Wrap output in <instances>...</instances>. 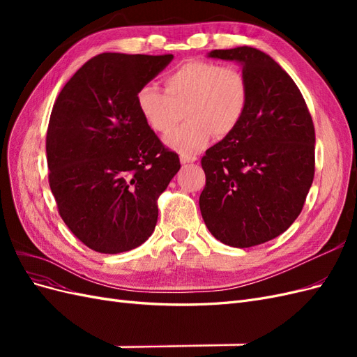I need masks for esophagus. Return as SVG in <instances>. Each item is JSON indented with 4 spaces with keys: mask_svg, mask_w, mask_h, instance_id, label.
<instances>
[{
    "mask_svg": "<svg viewBox=\"0 0 357 357\" xmlns=\"http://www.w3.org/2000/svg\"><path fill=\"white\" fill-rule=\"evenodd\" d=\"M198 158L195 155H181L180 162L181 164H190V162H195Z\"/></svg>",
    "mask_w": 357,
    "mask_h": 357,
    "instance_id": "1",
    "label": "esophagus"
}]
</instances>
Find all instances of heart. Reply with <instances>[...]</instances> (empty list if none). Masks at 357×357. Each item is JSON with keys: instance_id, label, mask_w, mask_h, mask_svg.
<instances>
[{"instance_id": "1", "label": "heart", "mask_w": 357, "mask_h": 357, "mask_svg": "<svg viewBox=\"0 0 357 357\" xmlns=\"http://www.w3.org/2000/svg\"><path fill=\"white\" fill-rule=\"evenodd\" d=\"M165 91L155 84L138 89L137 105L146 123L165 134L186 112L188 121L171 131L165 142L181 155L193 153L211 135L223 138L235 131L247 109L248 84L240 68L210 61H188L169 71Z\"/></svg>"}]
</instances>
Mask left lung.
Returning <instances> with one entry per match:
<instances>
[{"label":"left lung","mask_w":357,"mask_h":357,"mask_svg":"<svg viewBox=\"0 0 357 357\" xmlns=\"http://www.w3.org/2000/svg\"><path fill=\"white\" fill-rule=\"evenodd\" d=\"M208 56L241 63L248 101L235 131L201 159L199 208L219 241L253 247L283 234L304 207L314 178V125L295 82L266 53L243 46Z\"/></svg>","instance_id":"1"}]
</instances>
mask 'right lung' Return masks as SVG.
I'll use <instances>...</instances> for the list:
<instances>
[{
	"label": "right lung",
	"instance_id": "add662e5",
	"mask_svg": "<svg viewBox=\"0 0 357 357\" xmlns=\"http://www.w3.org/2000/svg\"><path fill=\"white\" fill-rule=\"evenodd\" d=\"M172 55L101 53L75 71L53 104L46 135L58 213L89 248L116 255L155 231L158 198L180 169L143 119L137 93Z\"/></svg>",
	"mask_w": 357,
	"mask_h": 357
}]
</instances>
